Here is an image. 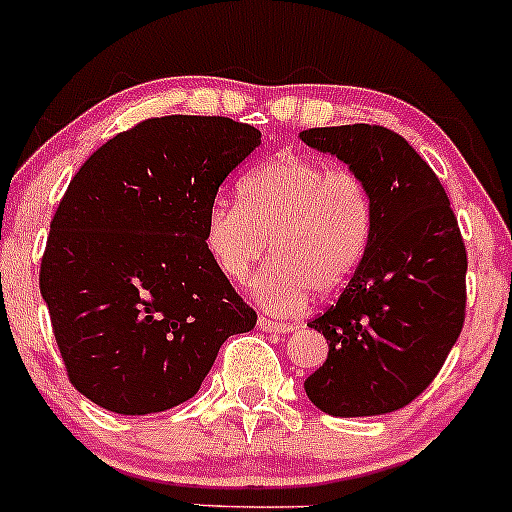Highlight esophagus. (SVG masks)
<instances>
[{
    "mask_svg": "<svg viewBox=\"0 0 512 512\" xmlns=\"http://www.w3.org/2000/svg\"><path fill=\"white\" fill-rule=\"evenodd\" d=\"M258 329L266 331V333H290L292 324H283V321H271L266 317L258 319Z\"/></svg>",
    "mask_w": 512,
    "mask_h": 512,
    "instance_id": "34e87169",
    "label": "esophagus"
}]
</instances>
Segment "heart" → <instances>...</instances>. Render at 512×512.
<instances>
[{"mask_svg":"<svg viewBox=\"0 0 512 512\" xmlns=\"http://www.w3.org/2000/svg\"><path fill=\"white\" fill-rule=\"evenodd\" d=\"M239 200L210 205L205 249L225 278L244 283L273 239L275 258L251 283L268 312L292 314L317 290L329 295L363 261L372 198L355 171L285 149L241 179Z\"/></svg>","mask_w":512,"mask_h":512,"instance_id":"heart-1","label":"heart"}]
</instances>
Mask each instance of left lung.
Returning a JSON list of instances; mask_svg holds the SVG:
<instances>
[{"label": "left lung", "mask_w": 512, "mask_h": 512, "mask_svg": "<svg viewBox=\"0 0 512 512\" xmlns=\"http://www.w3.org/2000/svg\"><path fill=\"white\" fill-rule=\"evenodd\" d=\"M365 181L372 237L336 304L309 321L329 355L304 392L329 416H382L411 404L457 343L467 251L445 188L421 154L382 125L302 130Z\"/></svg>", "instance_id": "1"}]
</instances>
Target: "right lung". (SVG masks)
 Wrapping results in <instances>:
<instances>
[{
  "label": "right lung",
  "instance_id": "right-lung-1",
  "mask_svg": "<svg viewBox=\"0 0 512 512\" xmlns=\"http://www.w3.org/2000/svg\"><path fill=\"white\" fill-rule=\"evenodd\" d=\"M258 145L261 132L232 118H149L74 174L50 222L40 295L70 382L101 409H174L222 343L256 326L203 229L217 188Z\"/></svg>",
  "mask_w": 512,
  "mask_h": 512
}]
</instances>
